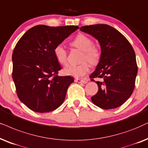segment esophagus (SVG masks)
<instances>
[{
    "label": "esophagus",
    "instance_id": "obj_1",
    "mask_svg": "<svg viewBox=\"0 0 148 148\" xmlns=\"http://www.w3.org/2000/svg\"><path fill=\"white\" fill-rule=\"evenodd\" d=\"M75 82H77V83H79V84H86L87 82L84 79H75Z\"/></svg>",
    "mask_w": 148,
    "mask_h": 148
}]
</instances>
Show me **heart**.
I'll use <instances>...</instances> for the list:
<instances>
[{
  "instance_id": "obj_1",
  "label": "heart",
  "mask_w": 148,
  "mask_h": 148,
  "mask_svg": "<svg viewBox=\"0 0 148 148\" xmlns=\"http://www.w3.org/2000/svg\"><path fill=\"white\" fill-rule=\"evenodd\" d=\"M72 45L79 50L82 51L81 64L77 66L69 65L63 69L64 75L72 76L75 78L82 77L86 75L90 70V64L95 65L99 62L101 58V50L99 47L92 44V39L89 36L83 34H79L72 41ZM54 56L58 62L62 65H65L67 62V53L64 47L62 44L56 46L53 50Z\"/></svg>"
}]
</instances>
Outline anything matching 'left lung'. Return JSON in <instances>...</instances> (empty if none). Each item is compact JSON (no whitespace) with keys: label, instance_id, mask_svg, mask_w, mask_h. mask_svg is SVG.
Returning a JSON list of instances; mask_svg holds the SVG:
<instances>
[{"label":"left lung","instance_id":"obj_1","mask_svg":"<svg viewBox=\"0 0 148 148\" xmlns=\"http://www.w3.org/2000/svg\"><path fill=\"white\" fill-rule=\"evenodd\" d=\"M81 31L90 34L101 46V58L93 78L102 79L96 82L98 92L91 97L92 103L105 109L117 108L126 102L135 88L137 65L134 49L129 41L116 28L107 24L84 26Z\"/></svg>","mask_w":148,"mask_h":148}]
</instances>
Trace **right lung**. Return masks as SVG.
I'll use <instances>...</instances> for the list:
<instances>
[{
    "label": "right lung",
    "instance_id": "add662e5",
    "mask_svg": "<svg viewBox=\"0 0 148 148\" xmlns=\"http://www.w3.org/2000/svg\"><path fill=\"white\" fill-rule=\"evenodd\" d=\"M77 26L37 25L19 40L12 54V77L20 101L35 112L55 110L64 101L71 76H58L61 66L53 50Z\"/></svg>",
    "mask_w": 148,
    "mask_h": 148
}]
</instances>
